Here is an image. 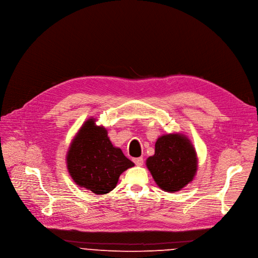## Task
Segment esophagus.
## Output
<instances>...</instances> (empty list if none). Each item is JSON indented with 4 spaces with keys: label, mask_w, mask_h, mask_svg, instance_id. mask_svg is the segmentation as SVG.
<instances>
[{
    "label": "esophagus",
    "mask_w": 258,
    "mask_h": 258,
    "mask_svg": "<svg viewBox=\"0 0 258 258\" xmlns=\"http://www.w3.org/2000/svg\"><path fill=\"white\" fill-rule=\"evenodd\" d=\"M134 162H135V165H136V166H138V167H141V166H143L144 159H143L142 157H138V158H135V159H134Z\"/></svg>",
    "instance_id": "esophagus-1"
}]
</instances>
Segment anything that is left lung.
<instances>
[{"mask_svg":"<svg viewBox=\"0 0 258 258\" xmlns=\"http://www.w3.org/2000/svg\"><path fill=\"white\" fill-rule=\"evenodd\" d=\"M147 168L162 190L175 192L192 181L197 168V154L189 140L177 134L157 139L155 153L148 157Z\"/></svg>","mask_w":258,"mask_h":258,"instance_id":"1","label":"left lung"}]
</instances>
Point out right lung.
I'll return each mask as SVG.
<instances>
[{
    "mask_svg": "<svg viewBox=\"0 0 258 258\" xmlns=\"http://www.w3.org/2000/svg\"><path fill=\"white\" fill-rule=\"evenodd\" d=\"M68 170L75 183L97 195L115 188L119 176L134 167L121 149L112 145L107 131L88 119L80 128L67 156Z\"/></svg>",
    "mask_w": 258,
    "mask_h": 258,
    "instance_id": "1",
    "label": "right lung"
}]
</instances>
